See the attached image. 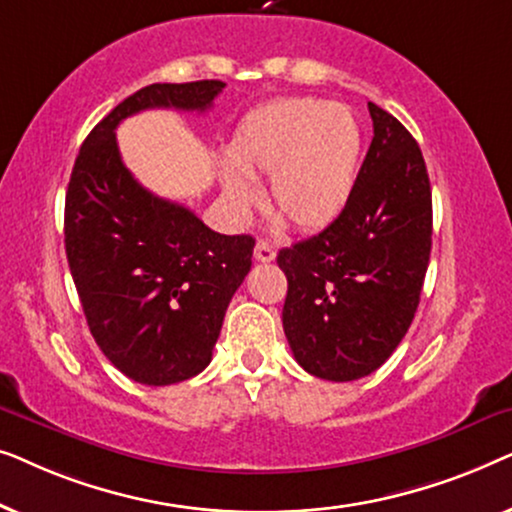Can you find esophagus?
<instances>
[{
  "label": "esophagus",
  "mask_w": 512,
  "mask_h": 512,
  "mask_svg": "<svg viewBox=\"0 0 512 512\" xmlns=\"http://www.w3.org/2000/svg\"><path fill=\"white\" fill-rule=\"evenodd\" d=\"M275 256H277V251L272 249L268 242H258L256 247H254V258H256V261L270 263V261H275Z\"/></svg>",
  "instance_id": "esophagus-1"
}]
</instances>
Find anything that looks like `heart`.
Instances as JSON below:
<instances>
[{
	"label": "heart",
	"instance_id": "heart-1",
	"mask_svg": "<svg viewBox=\"0 0 512 512\" xmlns=\"http://www.w3.org/2000/svg\"><path fill=\"white\" fill-rule=\"evenodd\" d=\"M226 156L236 172H221V188L237 219L258 205V191L244 177L270 174V207L300 230H319L338 219L352 195L361 128L342 104L282 97L244 116Z\"/></svg>",
	"mask_w": 512,
	"mask_h": 512
}]
</instances>
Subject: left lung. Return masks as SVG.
Segmentation results:
<instances>
[{
  "mask_svg": "<svg viewBox=\"0 0 512 512\" xmlns=\"http://www.w3.org/2000/svg\"><path fill=\"white\" fill-rule=\"evenodd\" d=\"M373 142L331 226L279 251L282 321L307 373L366 377L394 354L415 319L431 256V184L415 137L368 102Z\"/></svg>",
  "mask_w": 512,
  "mask_h": 512,
  "instance_id": "1",
  "label": "left lung"
}]
</instances>
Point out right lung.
I'll return each instance as SVG.
<instances>
[{"mask_svg":"<svg viewBox=\"0 0 512 512\" xmlns=\"http://www.w3.org/2000/svg\"><path fill=\"white\" fill-rule=\"evenodd\" d=\"M223 81L153 83L90 130L65 198V249L102 354L149 387L184 382L212 361L228 303L251 270L254 237L221 235L163 200L123 165L116 128L144 109L207 111Z\"/></svg>","mask_w":512,"mask_h":512,"instance_id":"1","label":"right lung"}]
</instances>
